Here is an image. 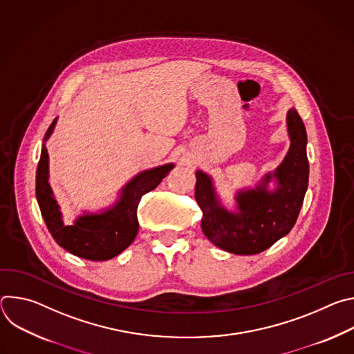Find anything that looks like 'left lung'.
I'll return each mask as SVG.
<instances>
[{"instance_id":"8db88e82","label":"left lung","mask_w":354,"mask_h":354,"mask_svg":"<svg viewBox=\"0 0 354 354\" xmlns=\"http://www.w3.org/2000/svg\"><path fill=\"white\" fill-rule=\"evenodd\" d=\"M290 149L273 174H266L255 189L239 190L236 210L221 206L212 178L196 172L194 198L203 212L201 230L218 248L235 255H257L287 235L294 227L308 187L307 131L292 108L287 113ZM274 178L277 189L268 191Z\"/></svg>"}]
</instances>
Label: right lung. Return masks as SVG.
Segmentation results:
<instances>
[{
    "label": "right lung",
    "mask_w": 354,
    "mask_h": 354,
    "mask_svg": "<svg viewBox=\"0 0 354 354\" xmlns=\"http://www.w3.org/2000/svg\"><path fill=\"white\" fill-rule=\"evenodd\" d=\"M57 118L44 134L36 171V198L41 217L55 241L70 254L88 261H108L118 257L138 232L137 207L142 194L154 190L174 168L161 165L136 175L123 189L116 203L99 214H84L73 225H66L60 206L48 185V154L46 140L52 136Z\"/></svg>",
    "instance_id": "add662e5"
}]
</instances>
